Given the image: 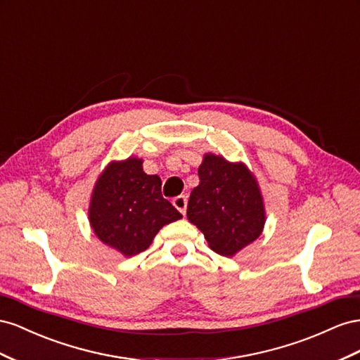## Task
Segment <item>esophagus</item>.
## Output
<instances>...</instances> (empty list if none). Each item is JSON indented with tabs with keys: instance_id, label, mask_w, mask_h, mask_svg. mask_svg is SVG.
<instances>
[{
	"instance_id": "34e87169",
	"label": "esophagus",
	"mask_w": 360,
	"mask_h": 360,
	"mask_svg": "<svg viewBox=\"0 0 360 360\" xmlns=\"http://www.w3.org/2000/svg\"><path fill=\"white\" fill-rule=\"evenodd\" d=\"M173 205H174V208H176L182 215H186V212H187V198L186 196L174 198Z\"/></svg>"
}]
</instances>
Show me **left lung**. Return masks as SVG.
Returning <instances> with one entry per match:
<instances>
[{
  "instance_id": "left-lung-1",
  "label": "left lung",
  "mask_w": 360,
  "mask_h": 360,
  "mask_svg": "<svg viewBox=\"0 0 360 360\" xmlns=\"http://www.w3.org/2000/svg\"><path fill=\"white\" fill-rule=\"evenodd\" d=\"M198 173L200 182L190 194L187 217L215 253L233 256L264 229L258 181L244 162H229L214 153H205Z\"/></svg>"
}]
</instances>
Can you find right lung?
Returning <instances> with one entry per match:
<instances>
[{
	"label": "right lung",
	"mask_w": 360,
	"mask_h": 360,
	"mask_svg": "<svg viewBox=\"0 0 360 360\" xmlns=\"http://www.w3.org/2000/svg\"><path fill=\"white\" fill-rule=\"evenodd\" d=\"M143 160L111 161L91 193L89 220L96 237L123 256L146 250L164 224L182 219L162 198L161 179L143 172Z\"/></svg>",
	"instance_id": "obj_1"
}]
</instances>
